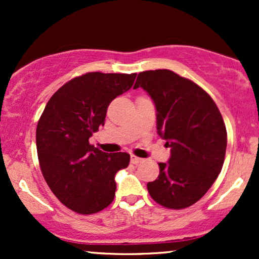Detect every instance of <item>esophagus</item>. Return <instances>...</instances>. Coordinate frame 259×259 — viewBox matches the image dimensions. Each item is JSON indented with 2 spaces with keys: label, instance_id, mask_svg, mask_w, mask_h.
I'll return each instance as SVG.
<instances>
[{
  "label": "esophagus",
  "instance_id": "obj_1",
  "mask_svg": "<svg viewBox=\"0 0 259 259\" xmlns=\"http://www.w3.org/2000/svg\"><path fill=\"white\" fill-rule=\"evenodd\" d=\"M130 160H132V163H133V164H139V163H141V162H142V159L140 158V157H136V156H134V154H133L132 157H130Z\"/></svg>",
  "mask_w": 259,
  "mask_h": 259
}]
</instances>
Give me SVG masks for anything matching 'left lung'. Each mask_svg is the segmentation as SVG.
<instances>
[{
	"label": "left lung",
	"mask_w": 259,
	"mask_h": 259,
	"mask_svg": "<svg viewBox=\"0 0 259 259\" xmlns=\"http://www.w3.org/2000/svg\"><path fill=\"white\" fill-rule=\"evenodd\" d=\"M142 88L157 109V133L170 147L168 163L147 184L160 206L183 209L196 203L223 168L227 127L215 102L191 80L168 69L140 73L134 89Z\"/></svg>",
	"instance_id": "obj_1"
}]
</instances>
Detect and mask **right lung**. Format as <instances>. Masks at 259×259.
<instances>
[{
    "mask_svg": "<svg viewBox=\"0 0 259 259\" xmlns=\"http://www.w3.org/2000/svg\"><path fill=\"white\" fill-rule=\"evenodd\" d=\"M134 74L92 72L59 88L47 102L36 127L41 171L51 191L79 214H94L114 200L118 170L130 154L106 153L89 139L101 125L109 103L129 90Z\"/></svg>",
    "mask_w": 259,
    "mask_h": 259,
    "instance_id": "obj_1",
    "label": "right lung"
}]
</instances>
